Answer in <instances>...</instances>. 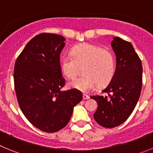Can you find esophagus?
Wrapping results in <instances>:
<instances>
[{
    "mask_svg": "<svg viewBox=\"0 0 153 153\" xmlns=\"http://www.w3.org/2000/svg\"><path fill=\"white\" fill-rule=\"evenodd\" d=\"M83 99L84 100H89V99H90V97H89V96H87V95H86V94H83Z\"/></svg>",
    "mask_w": 153,
    "mask_h": 153,
    "instance_id": "1",
    "label": "esophagus"
}]
</instances>
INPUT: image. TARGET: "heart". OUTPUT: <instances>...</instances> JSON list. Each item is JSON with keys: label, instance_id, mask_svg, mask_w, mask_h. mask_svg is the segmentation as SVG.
Listing matches in <instances>:
<instances>
[{"label": "heart", "instance_id": "1", "mask_svg": "<svg viewBox=\"0 0 153 153\" xmlns=\"http://www.w3.org/2000/svg\"><path fill=\"white\" fill-rule=\"evenodd\" d=\"M60 70L65 77L74 79L84 67L85 76L69 83L70 88L82 93H89L110 83L116 73V58L111 50L90 44H82L74 47L70 54L60 58Z\"/></svg>", "mask_w": 153, "mask_h": 153}]
</instances>
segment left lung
Instances as JSON below:
<instances>
[{"label":"left lung","mask_w":153,"mask_h":153,"mask_svg":"<svg viewBox=\"0 0 153 153\" xmlns=\"http://www.w3.org/2000/svg\"><path fill=\"white\" fill-rule=\"evenodd\" d=\"M111 46L117 56V67L113 79L102 90L108 97H90L98 104L94 119L106 128L118 126L129 118L140 99L143 84L141 60L132 44L115 36Z\"/></svg>","instance_id":"left-lung-1"}]
</instances>
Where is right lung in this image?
Returning a JSON list of instances; mask_svg holds the SVG:
<instances>
[{"mask_svg":"<svg viewBox=\"0 0 153 153\" xmlns=\"http://www.w3.org/2000/svg\"><path fill=\"white\" fill-rule=\"evenodd\" d=\"M65 38L42 33L31 39L17 58L13 70L17 102L27 119L37 129L55 132L67 126L83 94L71 89L61 91L65 79L60 55Z\"/></svg>","mask_w":153,"mask_h":153,"instance_id":"right-lung-1","label":"right lung"}]
</instances>
